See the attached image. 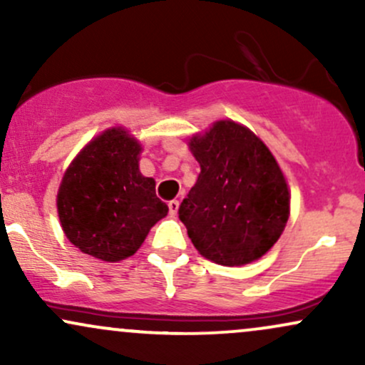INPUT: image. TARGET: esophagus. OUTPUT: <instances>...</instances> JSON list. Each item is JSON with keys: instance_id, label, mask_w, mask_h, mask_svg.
<instances>
[{"instance_id": "esophagus-1", "label": "esophagus", "mask_w": 365, "mask_h": 365, "mask_svg": "<svg viewBox=\"0 0 365 365\" xmlns=\"http://www.w3.org/2000/svg\"><path fill=\"white\" fill-rule=\"evenodd\" d=\"M168 207H170V215H171V216H177L178 207H180V202H178V200H170Z\"/></svg>"}]
</instances>
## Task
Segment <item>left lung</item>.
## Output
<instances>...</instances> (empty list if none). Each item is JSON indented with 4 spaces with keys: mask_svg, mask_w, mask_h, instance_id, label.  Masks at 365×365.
I'll return each mask as SVG.
<instances>
[{
    "mask_svg": "<svg viewBox=\"0 0 365 365\" xmlns=\"http://www.w3.org/2000/svg\"><path fill=\"white\" fill-rule=\"evenodd\" d=\"M188 149L200 173L178 215L197 252L230 267L261 259L290 217V187L273 153L233 120L194 133Z\"/></svg>",
    "mask_w": 365,
    "mask_h": 365,
    "instance_id": "8db88e82",
    "label": "left lung"
}]
</instances>
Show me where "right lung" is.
Instances as JSON below:
<instances>
[{
    "mask_svg": "<svg viewBox=\"0 0 365 365\" xmlns=\"http://www.w3.org/2000/svg\"><path fill=\"white\" fill-rule=\"evenodd\" d=\"M142 150L130 130L110 127L68 165L56 207L63 233L81 252L104 262L123 261L168 215L154 178L140 173Z\"/></svg>",
    "mask_w": 365,
    "mask_h": 365,
    "instance_id": "obj_1",
    "label": "right lung"
}]
</instances>
